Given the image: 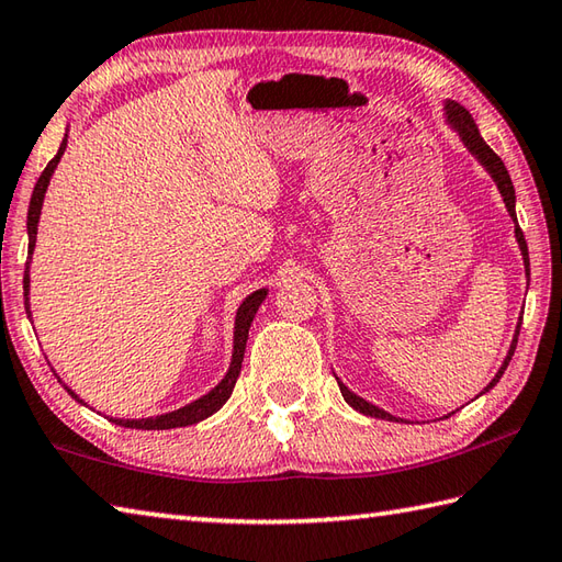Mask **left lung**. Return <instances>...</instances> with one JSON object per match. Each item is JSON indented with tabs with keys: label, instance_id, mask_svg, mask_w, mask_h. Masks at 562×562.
<instances>
[{
	"label": "left lung",
	"instance_id": "left-lung-1",
	"mask_svg": "<svg viewBox=\"0 0 562 562\" xmlns=\"http://www.w3.org/2000/svg\"><path fill=\"white\" fill-rule=\"evenodd\" d=\"M443 114H446V124L456 131L458 138L463 140V146L472 153V156L477 158V162L482 165V168H485V170L490 172V178L494 180V184H497V190H499L502 200H504V206H507V212H509L512 222H514V236H516V244H519L521 258H524V272H526V280H531L529 246H526L524 231L519 228V222H516V194H514V184H512V178H509L507 168H504V162H502V158L497 156V153H494V150L487 146L485 138L480 136V128H477V124H475V119L470 116V112H468L465 106H460L458 102H453V99H446V102H443ZM519 328H521V316H519V324H516V331H514V338H512V346H509V350H507V356H504L502 368L497 370V375H494V378L490 380L487 387L482 390L480 394L490 392V390L494 387V384L499 382V378L504 375V370H507L509 360H512L514 350H516V340H519ZM336 380H338V378H336ZM338 387H340V394H344V400H346L350 406H353L356 412L366 414V416H375V419L400 422L397 416H392L390 412L380 409V406H375V404H370V402H366L362 397H358V394H356V392H350V390L346 387V384L340 382V380H338ZM480 394H477V397H480ZM446 419H448V416H446Z\"/></svg>",
	"mask_w": 562,
	"mask_h": 562
}]
</instances>
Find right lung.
Instances as JSON below:
<instances>
[{
	"mask_svg": "<svg viewBox=\"0 0 562 562\" xmlns=\"http://www.w3.org/2000/svg\"><path fill=\"white\" fill-rule=\"evenodd\" d=\"M65 148H68V131H65L63 143L58 153H55V158L46 165V170L41 172V178L33 187V194H31V202H29V218H26V231H29V260H26V270H24V306H26V314L31 318V304H29V290H31V278H29V268H31V256H33V248H36V234H38V218H41V209H43V200H46V190L50 184V178L55 168H58V162L63 158ZM268 290H256L250 292L244 302H240L238 312H236V324H234V353H231V366L226 370L224 380L216 384L214 390H209L206 394H202L200 400H194L190 404L180 406V409L168 412V414H160V416H148V419H109L124 428H140V431H165V428H180V426H192L196 422H204L206 416H212L214 412L222 409V406L228 402L231 392H234V384L240 375V362H244V353H246V340H248V328L252 324V316H256L258 306L266 302ZM55 372V370H53ZM58 382H63L58 378ZM65 390H68L70 397L75 402L85 404L77 394L68 387V384H63Z\"/></svg>",
	"mask_w": 562,
	"mask_h": 562,
	"instance_id": "obj_1",
	"label": "right lung"
}]
</instances>
